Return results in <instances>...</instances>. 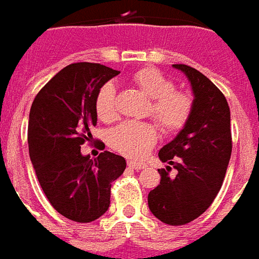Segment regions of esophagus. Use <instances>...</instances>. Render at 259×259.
Returning <instances> with one entry per match:
<instances>
[{
  "label": "esophagus",
  "mask_w": 259,
  "mask_h": 259,
  "mask_svg": "<svg viewBox=\"0 0 259 259\" xmlns=\"http://www.w3.org/2000/svg\"><path fill=\"white\" fill-rule=\"evenodd\" d=\"M128 167L134 168V170H142V168L146 167V164L142 162H134V160H130V162H128Z\"/></svg>",
  "instance_id": "34e87169"
}]
</instances>
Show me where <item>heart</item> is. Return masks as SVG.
<instances>
[{
	"label": "heart",
	"mask_w": 259,
	"mask_h": 259,
	"mask_svg": "<svg viewBox=\"0 0 259 259\" xmlns=\"http://www.w3.org/2000/svg\"><path fill=\"white\" fill-rule=\"evenodd\" d=\"M131 82L150 99L149 113L152 118L166 133H179L190 121L194 110V96L190 92L176 89L173 79L153 67H145L134 72ZM97 117L113 121L118 114L115 88L104 83L95 99ZM157 141L155 124L145 121L122 122L109 134V145L121 155L141 157L149 152Z\"/></svg>",
	"instance_id": "obj_1"
}]
</instances>
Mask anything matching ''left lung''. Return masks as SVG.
<instances>
[{
  "instance_id": "left-lung-1",
  "label": "left lung",
  "mask_w": 259,
  "mask_h": 259,
  "mask_svg": "<svg viewBox=\"0 0 259 259\" xmlns=\"http://www.w3.org/2000/svg\"><path fill=\"white\" fill-rule=\"evenodd\" d=\"M190 79L194 110L187 125L159 157L171 164L177 174L168 176L170 166L157 170L160 184L148 195L152 213L166 225H187L212 205L221 191L232 156L230 109L218 86L185 64H174Z\"/></svg>"
}]
</instances>
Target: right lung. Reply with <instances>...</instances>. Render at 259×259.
<instances>
[{
    "label": "right lung",
    "instance_id": "add662e5",
    "mask_svg": "<svg viewBox=\"0 0 259 259\" xmlns=\"http://www.w3.org/2000/svg\"><path fill=\"white\" fill-rule=\"evenodd\" d=\"M118 74L95 62L71 64L40 89L30 107V160L51 206L69 221L89 223L106 213L111 183L125 170V159L109 150L95 160L80 153L97 122V92Z\"/></svg>",
    "mask_w": 259,
    "mask_h": 259
}]
</instances>
